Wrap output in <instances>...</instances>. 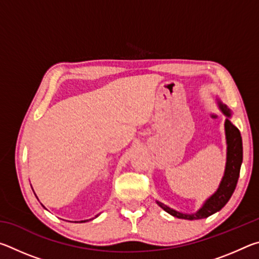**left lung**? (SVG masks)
<instances>
[{
  "label": "left lung",
  "mask_w": 259,
  "mask_h": 259,
  "mask_svg": "<svg viewBox=\"0 0 259 259\" xmlns=\"http://www.w3.org/2000/svg\"><path fill=\"white\" fill-rule=\"evenodd\" d=\"M217 104L221 112L225 115L224 129H225V138H226V164L224 170V176H223L217 191L210 195L209 198L204 201L201 208L196 210L195 212H182L177 211L168 205L160 202L156 200V203L159 207L171 214L174 217L181 219H188V221H195V219L207 218L211 214L219 211L224 205L229 202L232 194L238 184L239 175L241 164H242L243 150H242V138L239 129L232 123V111L223 104L221 100L217 99Z\"/></svg>",
  "instance_id": "1"
}]
</instances>
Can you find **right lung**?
<instances>
[{
    "instance_id": "1",
    "label": "right lung",
    "mask_w": 259,
    "mask_h": 259,
    "mask_svg": "<svg viewBox=\"0 0 259 259\" xmlns=\"http://www.w3.org/2000/svg\"><path fill=\"white\" fill-rule=\"evenodd\" d=\"M99 216V214H97V216H96V217H98ZM95 217V218H96ZM91 219H94V218H91ZM91 219H85V221H80V222H78V223H84V222H88V221H91ZM75 223H77V222H75Z\"/></svg>"
}]
</instances>
